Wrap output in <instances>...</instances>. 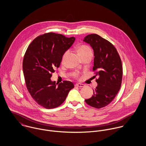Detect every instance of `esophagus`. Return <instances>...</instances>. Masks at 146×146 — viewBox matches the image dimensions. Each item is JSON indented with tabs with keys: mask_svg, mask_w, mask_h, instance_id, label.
I'll list each match as a JSON object with an SVG mask.
<instances>
[{
	"mask_svg": "<svg viewBox=\"0 0 146 146\" xmlns=\"http://www.w3.org/2000/svg\"><path fill=\"white\" fill-rule=\"evenodd\" d=\"M85 86V85L83 84L78 83L76 84L75 85V87H79V88H82V87H84Z\"/></svg>",
	"mask_w": 146,
	"mask_h": 146,
	"instance_id": "1",
	"label": "esophagus"
}]
</instances>
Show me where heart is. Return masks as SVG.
Segmentation results:
<instances>
[{"mask_svg": "<svg viewBox=\"0 0 146 146\" xmlns=\"http://www.w3.org/2000/svg\"><path fill=\"white\" fill-rule=\"evenodd\" d=\"M78 53L79 54L81 57H83L84 56H86L89 54H92V50L89 46L86 45H81L78 47ZM68 53V51H66L63 55L62 58V62H63L66 57L67 56V54ZM79 73L78 72H75L73 74V76L75 78H78L79 77Z\"/></svg>", "mask_w": 146, "mask_h": 146, "instance_id": "b5f03b06", "label": "heart"}]
</instances>
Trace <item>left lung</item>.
<instances>
[{
    "label": "left lung",
    "instance_id": "left-lung-1",
    "mask_svg": "<svg viewBox=\"0 0 146 146\" xmlns=\"http://www.w3.org/2000/svg\"><path fill=\"white\" fill-rule=\"evenodd\" d=\"M84 41L90 45L94 50V76L97 86L93 96L85 102L96 108L110 104L117 94L122 82L123 67L120 56L113 45L100 35L93 34L84 38Z\"/></svg>",
    "mask_w": 146,
    "mask_h": 146
}]
</instances>
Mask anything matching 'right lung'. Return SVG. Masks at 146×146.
Listing matches in <instances>:
<instances>
[{"label":"right lung","instance_id":"right-lung-1","mask_svg":"<svg viewBox=\"0 0 146 146\" xmlns=\"http://www.w3.org/2000/svg\"><path fill=\"white\" fill-rule=\"evenodd\" d=\"M75 40L74 37L67 38L60 34L45 33L34 39L25 52L22 67L27 89L34 100L45 108L62 104L74 88L70 81H63L57 86L50 78Z\"/></svg>","mask_w":146,"mask_h":146}]
</instances>
